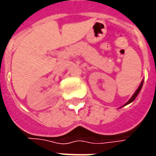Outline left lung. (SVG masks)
I'll return each instance as SVG.
<instances>
[{
  "instance_id": "obj_1",
  "label": "left lung",
  "mask_w": 156,
  "mask_h": 156,
  "mask_svg": "<svg viewBox=\"0 0 156 156\" xmlns=\"http://www.w3.org/2000/svg\"><path fill=\"white\" fill-rule=\"evenodd\" d=\"M142 85H143V82L141 83L140 85V87H139L137 90L135 91V93H134V95H133V96L131 97L130 99H129V101L127 102V104H126V105H128V104H129V103H131V102H133L134 100V99H135V98L137 97V95L139 94V93H140V91L141 88H142Z\"/></svg>"
}]
</instances>
